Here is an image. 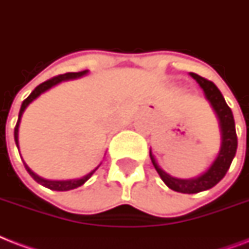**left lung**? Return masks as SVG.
I'll use <instances>...</instances> for the list:
<instances>
[{"label": "left lung", "instance_id": "left-lung-1", "mask_svg": "<svg viewBox=\"0 0 249 249\" xmlns=\"http://www.w3.org/2000/svg\"><path fill=\"white\" fill-rule=\"evenodd\" d=\"M190 75L196 80L199 85L201 86V89L204 90L205 97L211 102V105H212L213 109L216 111L217 117L220 120L221 141L222 142H221V150L218 152V156L204 174H201L200 177L191 178V179H179V178L172 177L158 165L151 151H150V158H151L156 172L159 173L164 183L169 189L183 194H196L212 189L213 186H216L225 177V174L231 165L232 159L235 156L236 147H238V137H236L235 123H234L231 109L225 102V98L222 97L218 88L212 81H209L196 73H190Z\"/></svg>", "mask_w": 249, "mask_h": 249}]
</instances>
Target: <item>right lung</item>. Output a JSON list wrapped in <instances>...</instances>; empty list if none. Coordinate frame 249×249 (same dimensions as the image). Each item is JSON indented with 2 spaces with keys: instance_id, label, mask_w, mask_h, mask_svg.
I'll use <instances>...</instances> for the list:
<instances>
[{
  "instance_id": "right-lung-1",
  "label": "right lung",
  "mask_w": 249,
  "mask_h": 249,
  "mask_svg": "<svg viewBox=\"0 0 249 249\" xmlns=\"http://www.w3.org/2000/svg\"><path fill=\"white\" fill-rule=\"evenodd\" d=\"M86 72L88 71L68 72V73H64V75H58V76H55V77H52V79L46 80L45 83H42V84H40L38 86H36L32 93L29 94L28 97L25 98L24 101H23V103H21L20 111H19V117H18V123H17V125H15V129H14V138H15V143H17L18 148H19V144H18V130H19V124H20L21 115H23V112H24V109L27 108V106H28L29 103L33 101V99H36V98L38 97L41 93H44V91H46L48 89H50L52 86L56 85V84H59L60 81H64V80H71V79H76V77H80V76L85 75ZM24 166H25V169H27V172L31 174V177H32L36 182H38L40 185L45 186V187H48V189H50V190H55V191H68V190L76 189V187H79V186L84 185V183H85V182L88 181V179H89L91 176H93V173L98 169V166L99 165H98L94 170H91L89 174L84 176L83 178H79V179H71V181H49V179H44V178L38 177L37 174L33 173L32 170L29 169L28 166L25 165V163H24Z\"/></svg>"
}]
</instances>
